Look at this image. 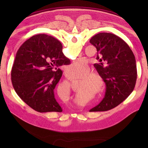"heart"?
I'll list each match as a JSON object with an SVG mask.
<instances>
[{
	"instance_id": "heart-1",
	"label": "heart",
	"mask_w": 148,
	"mask_h": 148,
	"mask_svg": "<svg viewBox=\"0 0 148 148\" xmlns=\"http://www.w3.org/2000/svg\"><path fill=\"white\" fill-rule=\"evenodd\" d=\"M86 67V63L83 61H78L70 64L67 66L66 71L70 76H76L72 79V81L76 79H81L79 83V92L76 97V100L78 102H83L85 99L90 100L92 98V92L95 94L101 93L105 89V83L102 77L97 72H90V69ZM66 90L63 92L64 99H71L69 91V85L66 84Z\"/></svg>"
}]
</instances>
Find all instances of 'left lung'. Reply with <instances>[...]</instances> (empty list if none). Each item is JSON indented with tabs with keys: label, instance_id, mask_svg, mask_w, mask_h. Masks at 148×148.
Segmentation results:
<instances>
[{
	"label": "left lung",
	"instance_id": "1",
	"mask_svg": "<svg viewBox=\"0 0 148 148\" xmlns=\"http://www.w3.org/2000/svg\"><path fill=\"white\" fill-rule=\"evenodd\" d=\"M89 42L97 48L99 61L94 66L106 86L104 99L89 111H107L118 106L133 91L137 77L136 59L126 42L116 34L101 32Z\"/></svg>",
	"mask_w": 148,
	"mask_h": 148
}]
</instances>
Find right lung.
<instances>
[{"label": "right lung", "instance_id": "right-lung-1", "mask_svg": "<svg viewBox=\"0 0 148 148\" xmlns=\"http://www.w3.org/2000/svg\"><path fill=\"white\" fill-rule=\"evenodd\" d=\"M61 42L44 34L32 36L17 51L12 66V83L17 95L38 112H61L54 89L62 76L59 67L69 64Z\"/></svg>", "mask_w": 148, "mask_h": 148}]
</instances>
